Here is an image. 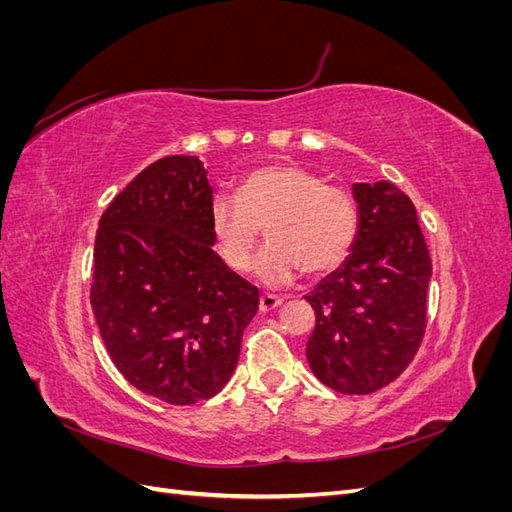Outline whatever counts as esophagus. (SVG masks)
Returning <instances> with one entry per match:
<instances>
[{"instance_id":"obj_1","label":"esophagus","mask_w":512,"mask_h":512,"mask_svg":"<svg viewBox=\"0 0 512 512\" xmlns=\"http://www.w3.org/2000/svg\"><path fill=\"white\" fill-rule=\"evenodd\" d=\"M280 305H282V299L275 297V294H262V297H260V312L262 314H269Z\"/></svg>"}]
</instances>
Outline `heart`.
Here are the masks:
<instances>
[{"instance_id": "1", "label": "heart", "mask_w": 512, "mask_h": 512, "mask_svg": "<svg viewBox=\"0 0 512 512\" xmlns=\"http://www.w3.org/2000/svg\"><path fill=\"white\" fill-rule=\"evenodd\" d=\"M354 196L294 164H271L247 173L237 198L218 194L209 205L213 245L232 273L252 269L260 230L267 250L256 273L267 286L288 284L297 271L320 277L339 269L359 237Z\"/></svg>"}]
</instances>
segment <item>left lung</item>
<instances>
[{
  "label": "left lung",
  "instance_id": "left-lung-1",
  "mask_svg": "<svg viewBox=\"0 0 512 512\" xmlns=\"http://www.w3.org/2000/svg\"><path fill=\"white\" fill-rule=\"evenodd\" d=\"M359 237L307 294L316 327L307 363L329 389L369 395L404 374L427 327L431 258L412 200L389 181L354 183Z\"/></svg>",
  "mask_w": 512,
  "mask_h": 512
}]
</instances>
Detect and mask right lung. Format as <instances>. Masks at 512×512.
I'll list each match as a JSON object with an SVG mask.
<instances>
[{
	"label": "right lung",
	"mask_w": 512,
	"mask_h": 512,
	"mask_svg": "<svg viewBox=\"0 0 512 512\" xmlns=\"http://www.w3.org/2000/svg\"><path fill=\"white\" fill-rule=\"evenodd\" d=\"M213 188L194 156L149 164L100 218L91 309L108 356L173 406L218 395L258 312V288L213 252Z\"/></svg>",
	"instance_id": "obj_1"
}]
</instances>
